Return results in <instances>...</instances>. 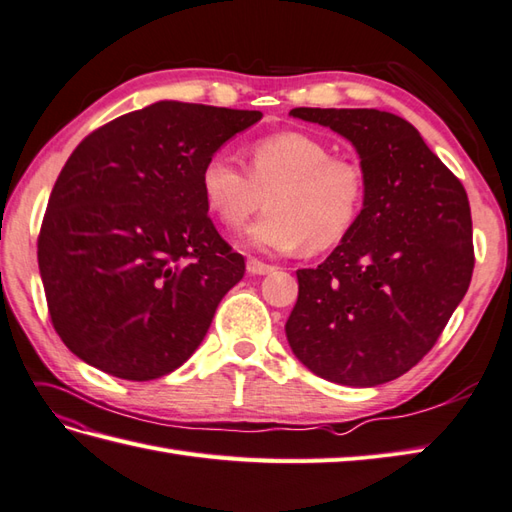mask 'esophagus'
<instances>
[{"instance_id":"esophagus-1","label":"esophagus","mask_w":512,"mask_h":512,"mask_svg":"<svg viewBox=\"0 0 512 512\" xmlns=\"http://www.w3.org/2000/svg\"><path fill=\"white\" fill-rule=\"evenodd\" d=\"M274 269H276L274 265H267V263H263V260H258V258H249L247 260V271L252 276H267Z\"/></svg>"}]
</instances>
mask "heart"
<instances>
[{
  "mask_svg": "<svg viewBox=\"0 0 512 512\" xmlns=\"http://www.w3.org/2000/svg\"><path fill=\"white\" fill-rule=\"evenodd\" d=\"M201 192L225 227L238 230L267 199V214L245 232L263 252L317 254L342 243L366 195L359 164L302 131H282L249 149V175L217 151L201 168Z\"/></svg>",
  "mask_w": 512,
  "mask_h": 512,
  "instance_id": "heart-1",
  "label": "heart"
}]
</instances>
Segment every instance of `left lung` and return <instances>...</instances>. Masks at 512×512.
<instances>
[{"label": "left lung", "mask_w": 512, "mask_h": 512, "mask_svg": "<svg viewBox=\"0 0 512 512\" xmlns=\"http://www.w3.org/2000/svg\"><path fill=\"white\" fill-rule=\"evenodd\" d=\"M355 146L366 181L357 223L315 269H298L287 339L326 381L372 388L434 348L469 289L475 256L460 179L410 122L379 109H291Z\"/></svg>", "instance_id": "8db88e82"}]
</instances>
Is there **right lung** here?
<instances>
[{
    "label": "right lung",
    "mask_w": 512,
    "mask_h": 512,
    "mask_svg": "<svg viewBox=\"0 0 512 512\" xmlns=\"http://www.w3.org/2000/svg\"><path fill=\"white\" fill-rule=\"evenodd\" d=\"M260 118L160 100L76 146L52 188L37 256L52 326L78 359L151 381L199 348L245 274L208 217L201 168Z\"/></svg>",
    "instance_id": "add662e5"
}]
</instances>
